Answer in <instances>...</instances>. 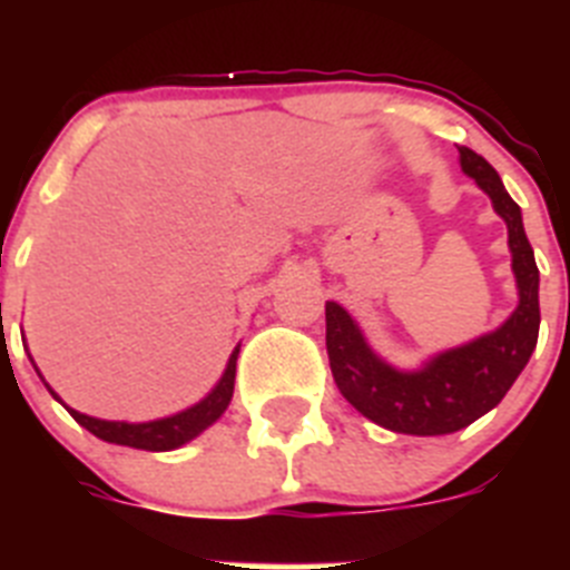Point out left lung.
Here are the masks:
<instances>
[{"instance_id":"1","label":"left lung","mask_w":570,"mask_h":570,"mask_svg":"<svg viewBox=\"0 0 570 570\" xmlns=\"http://www.w3.org/2000/svg\"><path fill=\"white\" fill-rule=\"evenodd\" d=\"M460 165L491 196L493 210L508 225L520 305L500 328L431 356L416 371H400L374 354L342 305L325 302V345L340 394L362 416L396 434H454L480 420L500 405L531 360L540 336V271L522 228L520 205L508 196L500 174L480 154L460 148Z\"/></svg>"}]
</instances>
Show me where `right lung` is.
Here are the masks:
<instances>
[{"mask_svg": "<svg viewBox=\"0 0 570 570\" xmlns=\"http://www.w3.org/2000/svg\"><path fill=\"white\" fill-rule=\"evenodd\" d=\"M236 356H239V345L234 347V354H230L228 365H225L223 380L216 382L214 391H210L205 400H199L196 405L185 407V411H179V414L165 416V420L110 422V420H97V416L79 414V411H73V407H68V405L65 407H68L70 416H73L79 425L88 428L90 434L99 436V440H105V442L139 448V451H174V448L185 445V442H190L194 436L203 434L205 428H210L216 420H219V416L225 414V407L230 405V396H234ZM50 394H53V391H50ZM53 400H59V396L53 394Z\"/></svg>", "mask_w": 570, "mask_h": 570, "instance_id": "right-lung-1", "label": "right lung"}]
</instances>
